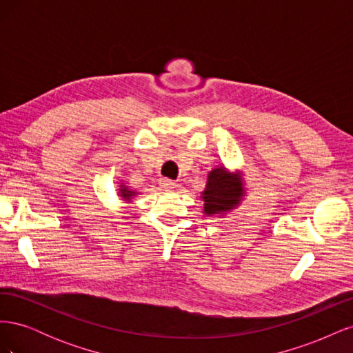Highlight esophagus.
I'll list each match as a JSON object with an SVG mask.
<instances>
[{
    "mask_svg": "<svg viewBox=\"0 0 353 353\" xmlns=\"http://www.w3.org/2000/svg\"><path fill=\"white\" fill-rule=\"evenodd\" d=\"M160 187H162L166 191H170V190H174L176 187V184L170 179H162V181H160Z\"/></svg>",
    "mask_w": 353,
    "mask_h": 353,
    "instance_id": "obj_1",
    "label": "esophagus"
}]
</instances>
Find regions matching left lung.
I'll return each instance as SVG.
<instances>
[{"label": "left lung", "mask_w": 353, "mask_h": 353, "mask_svg": "<svg viewBox=\"0 0 353 353\" xmlns=\"http://www.w3.org/2000/svg\"><path fill=\"white\" fill-rule=\"evenodd\" d=\"M245 196L241 170L230 172L225 166L212 169L208 174L206 188L201 191L203 213L208 216H223L236 209Z\"/></svg>", "instance_id": "8db88e82"}]
</instances>
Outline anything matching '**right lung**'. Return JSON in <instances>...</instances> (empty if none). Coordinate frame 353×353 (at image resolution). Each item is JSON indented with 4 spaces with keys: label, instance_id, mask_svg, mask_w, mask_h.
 I'll list each match as a JSON object with an SVG mask.
<instances>
[{
    "label": "right lung",
    "instance_id": "add662e5",
    "mask_svg": "<svg viewBox=\"0 0 353 353\" xmlns=\"http://www.w3.org/2000/svg\"><path fill=\"white\" fill-rule=\"evenodd\" d=\"M119 197L123 200V201H126V203H131L132 201V199L138 194L135 190H132V188H130L128 185H125L123 183L119 185Z\"/></svg>",
    "mask_w": 353,
    "mask_h": 353
}]
</instances>
